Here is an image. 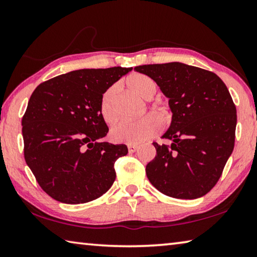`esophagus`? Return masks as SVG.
<instances>
[{
  "label": "esophagus",
  "mask_w": 257,
  "mask_h": 257,
  "mask_svg": "<svg viewBox=\"0 0 257 257\" xmlns=\"http://www.w3.org/2000/svg\"><path fill=\"white\" fill-rule=\"evenodd\" d=\"M138 150V146L137 145H128V151L129 153H135Z\"/></svg>",
  "instance_id": "34e87169"
}]
</instances>
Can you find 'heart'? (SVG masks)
<instances>
[{
	"instance_id": "b5f03b06",
	"label": "heart",
	"mask_w": 257,
	"mask_h": 257,
	"mask_svg": "<svg viewBox=\"0 0 257 257\" xmlns=\"http://www.w3.org/2000/svg\"><path fill=\"white\" fill-rule=\"evenodd\" d=\"M128 84L134 93L147 101L153 98L158 92L156 82L151 77L143 75V73H135L128 79ZM116 92H118L116 86H111L102 95L101 102H99V113H101L102 119L108 124L114 122L118 118ZM154 114L159 119L156 118L157 116L149 114L137 121H121L111 129V141L118 143V144L121 143V144L138 145L153 138L159 134L161 123L168 124L170 122V113L165 107H154Z\"/></svg>"
}]
</instances>
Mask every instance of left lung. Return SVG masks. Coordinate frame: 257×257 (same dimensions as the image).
<instances>
[{"mask_svg": "<svg viewBox=\"0 0 257 257\" xmlns=\"http://www.w3.org/2000/svg\"><path fill=\"white\" fill-rule=\"evenodd\" d=\"M169 98L171 124L153 143L156 156L146 165L151 184L167 196L194 199L219 181L234 146L236 105L214 72L180 62L138 66Z\"/></svg>", "mask_w": 257, "mask_h": 257, "instance_id": "obj_1", "label": "left lung"}]
</instances>
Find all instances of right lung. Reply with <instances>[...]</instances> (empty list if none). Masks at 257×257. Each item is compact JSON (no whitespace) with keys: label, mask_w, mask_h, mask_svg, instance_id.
<instances>
[{"label":"right lung","mask_w":257,"mask_h":257,"mask_svg":"<svg viewBox=\"0 0 257 257\" xmlns=\"http://www.w3.org/2000/svg\"><path fill=\"white\" fill-rule=\"evenodd\" d=\"M133 68L80 69L36 87L23 116L25 160L38 185L55 201L81 204L101 197L115 180L123 144L99 142L108 128L102 95Z\"/></svg>","instance_id":"1"}]
</instances>
